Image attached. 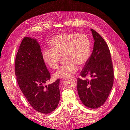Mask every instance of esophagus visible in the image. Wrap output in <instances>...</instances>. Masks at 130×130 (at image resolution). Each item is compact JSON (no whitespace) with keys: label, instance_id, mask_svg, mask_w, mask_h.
<instances>
[{"label":"esophagus","instance_id":"34e87169","mask_svg":"<svg viewBox=\"0 0 130 130\" xmlns=\"http://www.w3.org/2000/svg\"><path fill=\"white\" fill-rule=\"evenodd\" d=\"M69 80H75V78L74 77H70V78H69Z\"/></svg>","mask_w":130,"mask_h":130}]
</instances>
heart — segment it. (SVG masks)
I'll return each mask as SVG.
<instances>
[{
  "mask_svg": "<svg viewBox=\"0 0 130 130\" xmlns=\"http://www.w3.org/2000/svg\"><path fill=\"white\" fill-rule=\"evenodd\" d=\"M51 48L42 52L45 63L52 69L58 68L61 56L66 61L55 74L56 78H68L78 70V64L87 63L90 52L89 38L85 34L64 33L58 35L50 42Z\"/></svg>",
  "mask_w": 130,
  "mask_h": 130,
  "instance_id": "heart-1",
  "label": "heart"
}]
</instances>
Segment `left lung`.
Returning a JSON list of instances; mask_svg holds the SVG:
<instances>
[{
    "label": "left lung",
    "mask_w": 130,
    "mask_h": 130,
    "mask_svg": "<svg viewBox=\"0 0 130 130\" xmlns=\"http://www.w3.org/2000/svg\"><path fill=\"white\" fill-rule=\"evenodd\" d=\"M94 40L91 55L77 78V89L83 104L90 108H96L107 99L112 88L114 78L111 53L107 43L96 31L91 29Z\"/></svg>",
    "instance_id": "8db88e82"
}]
</instances>
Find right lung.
<instances>
[{"instance_id": "right-lung-1", "label": "right lung", "mask_w": 130, "mask_h": 130, "mask_svg": "<svg viewBox=\"0 0 130 130\" xmlns=\"http://www.w3.org/2000/svg\"><path fill=\"white\" fill-rule=\"evenodd\" d=\"M14 67L19 87L30 105L43 114L54 111L60 99V79L44 86L50 79V73L36 40L23 38L15 57Z\"/></svg>"}]
</instances>
